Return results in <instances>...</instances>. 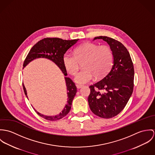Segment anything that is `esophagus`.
<instances>
[{"mask_svg": "<svg viewBox=\"0 0 155 155\" xmlns=\"http://www.w3.org/2000/svg\"><path fill=\"white\" fill-rule=\"evenodd\" d=\"M76 86H77V88H81L82 87V85H80V84H76Z\"/></svg>", "mask_w": 155, "mask_h": 155, "instance_id": "1", "label": "esophagus"}]
</instances>
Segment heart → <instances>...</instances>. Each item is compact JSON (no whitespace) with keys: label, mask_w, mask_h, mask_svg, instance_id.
I'll use <instances>...</instances> for the list:
<instances>
[{"label":"heart","mask_w":155,"mask_h":155,"mask_svg":"<svg viewBox=\"0 0 155 155\" xmlns=\"http://www.w3.org/2000/svg\"><path fill=\"white\" fill-rule=\"evenodd\" d=\"M113 60V53L108 46H99L92 42L85 43L76 48L74 54L65 53L62 59L65 69L71 75L77 73L82 62L83 69L75 77V81L80 84L90 81L94 76L103 77L110 68Z\"/></svg>","instance_id":"obj_1"}]
</instances>
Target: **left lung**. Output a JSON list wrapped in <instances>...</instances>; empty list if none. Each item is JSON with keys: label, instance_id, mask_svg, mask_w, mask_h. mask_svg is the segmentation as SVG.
Returning a JSON list of instances; mask_svg holds the SVG:
<instances>
[{"label": "left lung", "instance_id": "obj_1", "mask_svg": "<svg viewBox=\"0 0 155 155\" xmlns=\"http://www.w3.org/2000/svg\"><path fill=\"white\" fill-rule=\"evenodd\" d=\"M96 39H103L109 45L114 64L102 79L89 86L88 102L96 115L110 118L124 109L133 93L134 65L130 53L119 41L107 36L96 37Z\"/></svg>", "mask_w": 155, "mask_h": 155}]
</instances>
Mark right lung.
<instances>
[{
    "label": "right lung",
    "mask_w": 155,
    "mask_h": 155,
    "mask_svg": "<svg viewBox=\"0 0 155 155\" xmlns=\"http://www.w3.org/2000/svg\"><path fill=\"white\" fill-rule=\"evenodd\" d=\"M78 40L79 39L67 40L59 38H45L38 41L31 49L24 61L23 67H25L30 62L35 58H45L54 62L66 76L67 75V72L63 64V56L68 49L75 45ZM65 79L66 81L68 98L67 101L68 103L62 112L54 117H48L41 115L35 110L39 116L46 120L51 121L59 120L65 117L69 113L71 108L72 102L77 93V87L73 81L69 77H65ZM22 87L25 94L27 96V91L23 83Z\"/></svg>",
    "instance_id": "right-lung-1"
}]
</instances>
